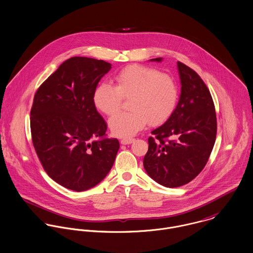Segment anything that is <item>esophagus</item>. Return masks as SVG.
<instances>
[{"label":"esophagus","mask_w":253,"mask_h":253,"mask_svg":"<svg viewBox=\"0 0 253 253\" xmlns=\"http://www.w3.org/2000/svg\"><path fill=\"white\" fill-rule=\"evenodd\" d=\"M134 141V138H123L121 140V143L123 145L131 144Z\"/></svg>","instance_id":"34e87169"}]
</instances>
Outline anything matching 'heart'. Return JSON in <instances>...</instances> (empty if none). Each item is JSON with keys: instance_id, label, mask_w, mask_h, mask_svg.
<instances>
[{"instance_id": "obj_1", "label": "heart", "mask_w": 253, "mask_h": 253, "mask_svg": "<svg viewBox=\"0 0 253 253\" xmlns=\"http://www.w3.org/2000/svg\"><path fill=\"white\" fill-rule=\"evenodd\" d=\"M116 85L100 83L94 89L93 102L107 116L119 111L122 99H130L131 112L119 113L109 120L111 131L129 137L143 129L148 122L160 125L176 107L178 87L169 76L144 65H129L115 75Z\"/></svg>"}]
</instances>
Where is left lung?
<instances>
[{"mask_svg":"<svg viewBox=\"0 0 253 253\" xmlns=\"http://www.w3.org/2000/svg\"><path fill=\"white\" fill-rule=\"evenodd\" d=\"M177 70L179 101L168 121L151 132L143 160L147 174L168 188L185 185L203 170L216 138V114L209 88L185 64L177 62Z\"/></svg>","mask_w":253,"mask_h":253,"instance_id":"1","label":"left lung"}]
</instances>
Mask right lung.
I'll return each instance as SVG.
<instances>
[{
    "instance_id": "obj_1",
    "label": "right lung",
    "mask_w": 253,
    "mask_h": 253,
    "mask_svg": "<svg viewBox=\"0 0 253 253\" xmlns=\"http://www.w3.org/2000/svg\"><path fill=\"white\" fill-rule=\"evenodd\" d=\"M112 65L90 57L64 61L37 90L30 113L33 145L48 176L76 192L111 170L120 144L109 138L93 92Z\"/></svg>"
}]
</instances>
